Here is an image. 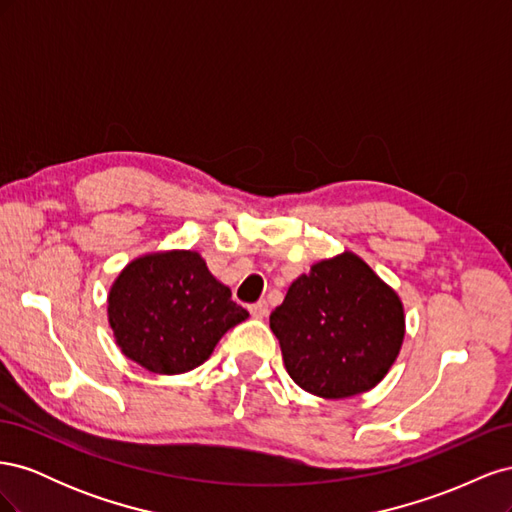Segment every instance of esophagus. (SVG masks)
I'll list each match as a JSON object with an SVG mask.
<instances>
[{
    "label": "esophagus",
    "mask_w": 512,
    "mask_h": 512,
    "mask_svg": "<svg viewBox=\"0 0 512 512\" xmlns=\"http://www.w3.org/2000/svg\"><path fill=\"white\" fill-rule=\"evenodd\" d=\"M250 314L254 318H265L269 314V303L267 301H258V303H252L250 305Z\"/></svg>",
    "instance_id": "34e87169"
}]
</instances>
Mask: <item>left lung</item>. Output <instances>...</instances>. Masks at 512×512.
I'll return each mask as SVG.
<instances>
[{
	"label": "left lung",
	"instance_id": "1",
	"mask_svg": "<svg viewBox=\"0 0 512 512\" xmlns=\"http://www.w3.org/2000/svg\"><path fill=\"white\" fill-rule=\"evenodd\" d=\"M269 324L290 378L324 399L374 389L395 363L406 333L397 292L352 252L297 277Z\"/></svg>",
	"mask_w": 512,
	"mask_h": 512
}]
</instances>
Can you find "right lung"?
<instances>
[{
  "mask_svg": "<svg viewBox=\"0 0 512 512\" xmlns=\"http://www.w3.org/2000/svg\"><path fill=\"white\" fill-rule=\"evenodd\" d=\"M247 312L196 252L132 260L108 294L117 346L153 374H183L205 363Z\"/></svg>",
  "mask_w": 512,
  "mask_h": 512,
  "instance_id": "add662e5",
  "label": "right lung"
}]
</instances>
